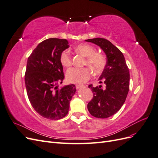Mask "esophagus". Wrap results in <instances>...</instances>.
<instances>
[{
    "mask_svg": "<svg viewBox=\"0 0 158 158\" xmlns=\"http://www.w3.org/2000/svg\"><path fill=\"white\" fill-rule=\"evenodd\" d=\"M83 86L82 85H80V84H76V85H75V87H76V89H79V88H82Z\"/></svg>",
    "mask_w": 158,
    "mask_h": 158,
    "instance_id": "obj_1",
    "label": "esophagus"
}]
</instances>
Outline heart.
Returning <instances> with one entry per match:
<instances>
[{
	"label": "heart",
	"instance_id": "b5f03b06",
	"mask_svg": "<svg viewBox=\"0 0 158 158\" xmlns=\"http://www.w3.org/2000/svg\"><path fill=\"white\" fill-rule=\"evenodd\" d=\"M75 52L85 56L84 65L89 66L95 75L101 74L106 66V59L103 55L96 52L95 47L89 44H80L74 47ZM60 62L63 67L69 68L73 63L72 57L68 51H63L60 55ZM91 76V70L87 68H72L66 74L68 82L74 84H82Z\"/></svg>",
	"mask_w": 158,
	"mask_h": 158
}]
</instances>
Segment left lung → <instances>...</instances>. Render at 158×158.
I'll return each instance as SVG.
<instances>
[{"label":"left lung","mask_w":158,"mask_h":158,"mask_svg":"<svg viewBox=\"0 0 158 158\" xmlns=\"http://www.w3.org/2000/svg\"><path fill=\"white\" fill-rule=\"evenodd\" d=\"M99 46L107 56V64L99 78V83L106 84L94 87L88 85L94 94L88 103V109L92 116L105 118L115 114L125 103L129 90L130 74L122 52L104 38L85 40Z\"/></svg>","instance_id":"8db88e82"}]
</instances>
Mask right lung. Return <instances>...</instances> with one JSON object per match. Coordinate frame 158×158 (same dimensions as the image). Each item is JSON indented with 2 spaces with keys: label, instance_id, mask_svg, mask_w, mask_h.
Returning <instances> with one entry per match:
<instances>
[{
  "label": "right lung",
  "instance_id": "add662e5",
  "mask_svg": "<svg viewBox=\"0 0 158 158\" xmlns=\"http://www.w3.org/2000/svg\"><path fill=\"white\" fill-rule=\"evenodd\" d=\"M69 47L66 40L50 38L40 43L27 59L25 73L27 97L37 113L51 120L67 114L76 91L74 84L60 89L57 85L64 78L60 55Z\"/></svg>",
  "mask_w": 158,
  "mask_h": 158
}]
</instances>
